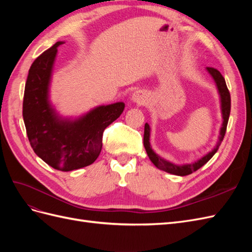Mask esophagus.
<instances>
[{"mask_svg":"<svg viewBox=\"0 0 252 252\" xmlns=\"http://www.w3.org/2000/svg\"><path fill=\"white\" fill-rule=\"evenodd\" d=\"M131 100L136 104L142 105L145 103L146 97H145V94L142 93V91H134L132 96H131Z\"/></svg>","mask_w":252,"mask_h":252,"instance_id":"esophagus-1","label":"esophagus"}]
</instances>
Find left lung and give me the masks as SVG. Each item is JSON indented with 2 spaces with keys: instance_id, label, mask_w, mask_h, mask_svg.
Listing matches in <instances>:
<instances>
[{
  "instance_id": "8db88e82",
  "label": "left lung",
  "mask_w": 252,
  "mask_h": 252,
  "mask_svg": "<svg viewBox=\"0 0 252 252\" xmlns=\"http://www.w3.org/2000/svg\"><path fill=\"white\" fill-rule=\"evenodd\" d=\"M207 71L211 74V77L213 78V80H215V82L217 84V87H218L219 94L220 96V109H222V116H223V124H222V128H220L219 142L217 144V146L213 148L210 152H208L207 155L204 156L202 158H200L199 161H196L191 164L175 165L173 163L166 161L165 158H162L161 157L158 156L154 150H152V148L150 147V142H149L150 127L146 123L145 124V128H144V147H145V149H146V152L150 158V161L154 163L155 166H157L158 169H161V170L166 171L168 173H171V174L181 175V177H184V175H188L190 173H192V172L196 171L197 169H200L202 166H204L213 156H215V154L220 147V143H222V141L224 139L225 133H226V129H227L228 120H229L230 108H231L230 93L227 88L225 79L223 78V75L220 74V72L218 69H216V68H212V67H207Z\"/></svg>"
}]
</instances>
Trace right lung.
I'll return each mask as SVG.
<instances>
[{
    "instance_id": "right-lung-1",
    "label": "right lung",
    "mask_w": 252,
    "mask_h": 252,
    "mask_svg": "<svg viewBox=\"0 0 252 252\" xmlns=\"http://www.w3.org/2000/svg\"><path fill=\"white\" fill-rule=\"evenodd\" d=\"M57 42L30 67L23 100V119L30 145L37 157L52 168L71 171L93 164L102 150L103 132L125 108L123 102L98 106L70 121L61 119L48 100L49 83Z\"/></svg>"
}]
</instances>
